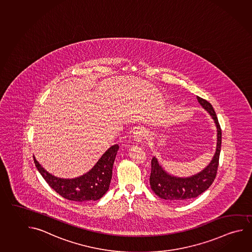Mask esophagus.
Masks as SVG:
<instances>
[{
    "instance_id": "obj_1",
    "label": "esophagus",
    "mask_w": 252,
    "mask_h": 252,
    "mask_svg": "<svg viewBox=\"0 0 252 252\" xmlns=\"http://www.w3.org/2000/svg\"><path fill=\"white\" fill-rule=\"evenodd\" d=\"M147 136V133L145 131V128H138L134 132V140L136 141L137 143H141L142 140H144L145 137Z\"/></svg>"
}]
</instances>
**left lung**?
I'll return each instance as SVG.
<instances>
[{"label": "left lung", "mask_w": 252, "mask_h": 252, "mask_svg": "<svg viewBox=\"0 0 252 252\" xmlns=\"http://www.w3.org/2000/svg\"><path fill=\"white\" fill-rule=\"evenodd\" d=\"M196 98L201 106L209 113L216 125V151L209 165L199 173L189 177H177L169 175L159 165L157 158L155 157L152 158V171L150 175L151 189L160 198L171 203H181L199 196L212 185L217 174L221 147V128L213 106L204 98L198 96Z\"/></svg>", "instance_id": "8db88e82"}]
</instances>
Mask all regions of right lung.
<instances>
[{
	"label": "right lung",
	"mask_w": 252,
	"mask_h": 252,
	"mask_svg": "<svg viewBox=\"0 0 252 252\" xmlns=\"http://www.w3.org/2000/svg\"><path fill=\"white\" fill-rule=\"evenodd\" d=\"M118 149V145H112L89 172L73 179L56 177L48 173L37 161L34 156L33 159L35 166L43 178L64 198L77 202L96 201L101 198L109 189L113 165Z\"/></svg>",
	"instance_id": "obj_1"
}]
</instances>
